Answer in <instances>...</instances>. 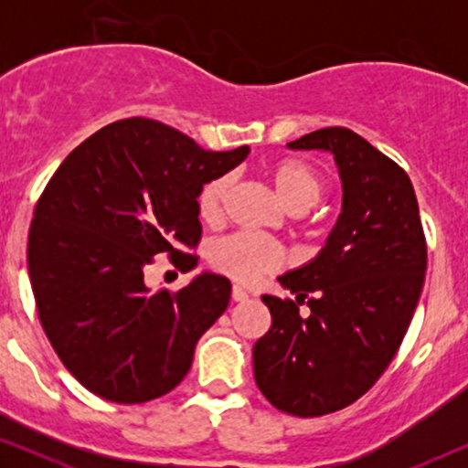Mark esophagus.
Masks as SVG:
<instances>
[{
	"label": "esophagus",
	"mask_w": 468,
	"mask_h": 468,
	"mask_svg": "<svg viewBox=\"0 0 468 468\" xmlns=\"http://www.w3.org/2000/svg\"><path fill=\"white\" fill-rule=\"evenodd\" d=\"M249 298H251V293H249L245 287H240V285L232 287V300H234V303H245V300H249Z\"/></svg>",
	"instance_id": "esophagus-1"
}]
</instances>
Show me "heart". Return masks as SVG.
Masks as SVG:
<instances>
[{"mask_svg": "<svg viewBox=\"0 0 468 468\" xmlns=\"http://www.w3.org/2000/svg\"><path fill=\"white\" fill-rule=\"evenodd\" d=\"M277 194L290 210H304L319 200L324 191L322 176L303 159H279L268 168ZM229 189V176L219 175L202 185L197 194V213L204 221H215L221 213ZM210 261L217 271L242 283H251L264 272L277 271L287 261L285 249L266 236L236 232L217 240L210 249Z\"/></svg>", "mask_w": 468, "mask_h": 468, "instance_id": "1", "label": "heart"}]
</instances>
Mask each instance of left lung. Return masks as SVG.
Instances as JSON below:
<instances>
[{"label": "left lung", "mask_w": 468, "mask_h": 468, "mask_svg": "<svg viewBox=\"0 0 468 468\" xmlns=\"http://www.w3.org/2000/svg\"><path fill=\"white\" fill-rule=\"evenodd\" d=\"M328 151L343 185L341 215L311 261L279 283L312 293L261 296L272 325L253 347V377L272 407L300 418L335 413L367 394L399 351L426 274V240L411 178L347 127L287 143Z\"/></svg>", "instance_id": "left-lung-1"}]
</instances>
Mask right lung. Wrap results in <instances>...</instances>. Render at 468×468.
<instances>
[{"label":"right lung","mask_w":468,"mask_h":468,"mask_svg":"<svg viewBox=\"0 0 468 468\" xmlns=\"http://www.w3.org/2000/svg\"><path fill=\"white\" fill-rule=\"evenodd\" d=\"M249 146L204 151L175 127L123 119L76 146L37 200L27 242L37 315L69 373L100 399L146 402L187 375L197 338L228 309L232 285L200 272L178 292H153L144 271L202 236L197 194L234 170Z\"/></svg>","instance_id":"1"}]
</instances>
